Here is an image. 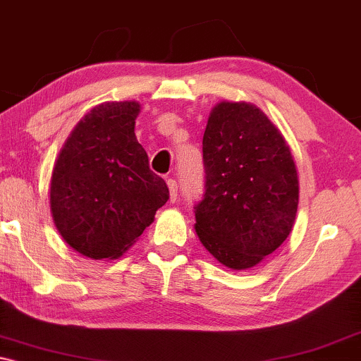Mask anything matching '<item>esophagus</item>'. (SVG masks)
Returning a JSON list of instances; mask_svg holds the SVG:
<instances>
[{
    "label": "esophagus",
    "mask_w": 361,
    "mask_h": 361,
    "mask_svg": "<svg viewBox=\"0 0 361 361\" xmlns=\"http://www.w3.org/2000/svg\"><path fill=\"white\" fill-rule=\"evenodd\" d=\"M167 185H169V194H171V202L177 200V180L176 179H167Z\"/></svg>",
    "instance_id": "obj_1"
}]
</instances>
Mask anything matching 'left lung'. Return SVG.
Segmentation results:
<instances>
[{
  "label": "left lung",
  "mask_w": 361,
  "mask_h": 361,
  "mask_svg": "<svg viewBox=\"0 0 361 361\" xmlns=\"http://www.w3.org/2000/svg\"><path fill=\"white\" fill-rule=\"evenodd\" d=\"M205 195L195 233L226 268L250 269L284 243L295 224L299 176L290 147L250 102L221 100L204 133Z\"/></svg>",
  "instance_id": "obj_1"
}]
</instances>
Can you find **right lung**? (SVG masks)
Instances as JSON below:
<instances>
[{"label": "right lung", "instance_id": "right-lung-1", "mask_svg": "<svg viewBox=\"0 0 361 361\" xmlns=\"http://www.w3.org/2000/svg\"><path fill=\"white\" fill-rule=\"evenodd\" d=\"M140 102H103L77 123L51 176V215L62 240L92 259H118L169 200L135 135Z\"/></svg>", "mask_w": 361, "mask_h": 361}]
</instances>
